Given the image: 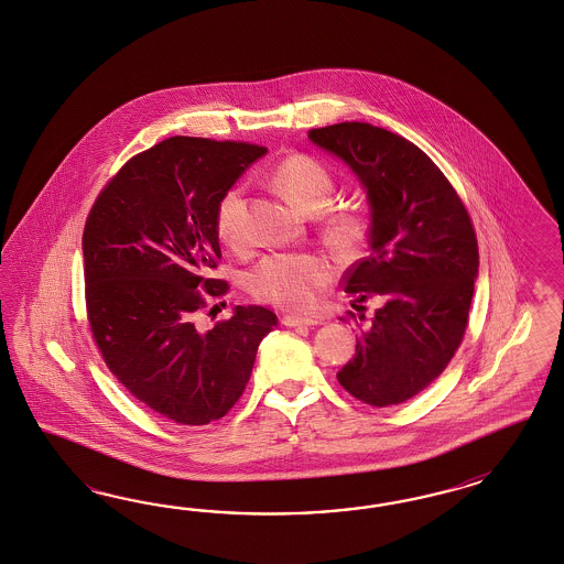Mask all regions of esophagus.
<instances>
[{"instance_id":"34e87169","label":"esophagus","mask_w":564,"mask_h":564,"mask_svg":"<svg viewBox=\"0 0 564 564\" xmlns=\"http://www.w3.org/2000/svg\"><path fill=\"white\" fill-rule=\"evenodd\" d=\"M281 323L285 326H314L318 325V321L314 318H302V316H293V314H285L281 318Z\"/></svg>"}]
</instances>
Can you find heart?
I'll return each mask as SVG.
<instances>
[{"label": "heart", "instance_id": "b5f03b06", "mask_svg": "<svg viewBox=\"0 0 564 564\" xmlns=\"http://www.w3.org/2000/svg\"><path fill=\"white\" fill-rule=\"evenodd\" d=\"M273 182L291 203L307 213L323 210L325 236L335 250L354 254L370 234L368 208L347 200L328 207L335 196L337 180L321 159L306 153L288 154L273 170ZM215 234L236 252L248 248V206L241 186L225 189L215 206ZM335 269L325 257L306 252L269 254L248 274V290L264 304L306 310L333 281Z\"/></svg>", "mask_w": 564, "mask_h": 564}]
</instances>
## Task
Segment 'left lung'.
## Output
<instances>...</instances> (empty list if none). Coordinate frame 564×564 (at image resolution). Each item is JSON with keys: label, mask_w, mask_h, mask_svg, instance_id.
I'll return each instance as SVG.
<instances>
[{"label": "left lung", "mask_w": 564, "mask_h": 564, "mask_svg": "<svg viewBox=\"0 0 564 564\" xmlns=\"http://www.w3.org/2000/svg\"><path fill=\"white\" fill-rule=\"evenodd\" d=\"M358 173L372 208L370 254L343 276L356 356L337 372L361 403L389 408L432 384L459 349L478 276V239L462 196L408 138L364 121L307 132ZM381 304L366 319L362 302Z\"/></svg>", "instance_id": "8db88e82"}]
</instances>
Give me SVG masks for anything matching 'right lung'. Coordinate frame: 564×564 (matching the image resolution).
<instances>
[{
    "label": "right lung",
    "instance_id": "obj_1",
    "mask_svg": "<svg viewBox=\"0 0 564 564\" xmlns=\"http://www.w3.org/2000/svg\"><path fill=\"white\" fill-rule=\"evenodd\" d=\"M264 147L171 137L128 159L105 184L83 234L86 318L121 387L182 426L238 403L258 343L276 326L262 306L203 330L198 316L229 291L213 279L221 248L215 206Z\"/></svg>",
    "mask_w": 564,
    "mask_h": 564
}]
</instances>
